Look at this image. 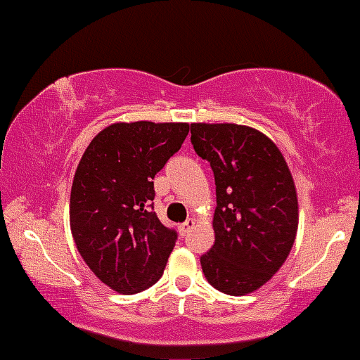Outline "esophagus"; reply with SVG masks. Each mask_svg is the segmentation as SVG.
Returning <instances> with one entry per match:
<instances>
[{
  "label": "esophagus",
  "instance_id": "1",
  "mask_svg": "<svg viewBox=\"0 0 360 360\" xmlns=\"http://www.w3.org/2000/svg\"><path fill=\"white\" fill-rule=\"evenodd\" d=\"M193 225H195V220H193V219H188L186 222L181 224V225H179V232H181V236H186L188 232H189V229H191Z\"/></svg>",
  "mask_w": 360,
  "mask_h": 360
}]
</instances>
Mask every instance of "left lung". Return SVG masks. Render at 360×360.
Wrapping results in <instances>:
<instances>
[{"mask_svg":"<svg viewBox=\"0 0 360 360\" xmlns=\"http://www.w3.org/2000/svg\"><path fill=\"white\" fill-rule=\"evenodd\" d=\"M191 143L215 176V243L200 258L217 290L246 295L259 289L287 259L297 234L294 179L282 152L258 129L191 124Z\"/></svg>","mask_w":360,"mask_h":360,"instance_id":"8db88e82","label":"left lung"}]
</instances>
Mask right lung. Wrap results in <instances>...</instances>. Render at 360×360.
<instances>
[{
  "label": "right lung",
  "mask_w": 360,
  "mask_h": 360,
  "mask_svg": "<svg viewBox=\"0 0 360 360\" xmlns=\"http://www.w3.org/2000/svg\"><path fill=\"white\" fill-rule=\"evenodd\" d=\"M186 122H116L90 141L70 196L77 250L120 294L152 287L164 274L177 232L153 208V177L181 148Z\"/></svg>",
  "instance_id": "add662e5"
}]
</instances>
